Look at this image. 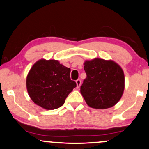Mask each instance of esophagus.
Masks as SVG:
<instances>
[{
    "mask_svg": "<svg viewBox=\"0 0 149 149\" xmlns=\"http://www.w3.org/2000/svg\"><path fill=\"white\" fill-rule=\"evenodd\" d=\"M76 85H77V88H79L81 85V80H80V79H78V80H77L76 81Z\"/></svg>",
    "mask_w": 149,
    "mask_h": 149,
    "instance_id": "1",
    "label": "esophagus"
}]
</instances>
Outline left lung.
<instances>
[{"instance_id": "obj_1", "label": "left lung", "mask_w": 149, "mask_h": 149, "mask_svg": "<svg viewBox=\"0 0 149 149\" xmlns=\"http://www.w3.org/2000/svg\"><path fill=\"white\" fill-rule=\"evenodd\" d=\"M84 65L86 78L80 93L86 104L95 109H107L117 104L125 89V75L120 65L97 58L86 60Z\"/></svg>"}]
</instances>
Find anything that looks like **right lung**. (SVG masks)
I'll return each instance as SVG.
<instances>
[{"label":"right lung","mask_w":149,"mask_h":149,"mask_svg":"<svg viewBox=\"0 0 149 149\" xmlns=\"http://www.w3.org/2000/svg\"><path fill=\"white\" fill-rule=\"evenodd\" d=\"M70 71L57 60L37 61L26 77V88L32 101L45 110L62 106L76 87V83L70 79Z\"/></svg>","instance_id":"1"}]
</instances>
